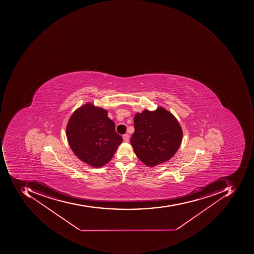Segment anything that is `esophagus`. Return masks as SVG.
<instances>
[{
    "label": "esophagus",
    "instance_id": "esophagus-1",
    "mask_svg": "<svg viewBox=\"0 0 254 254\" xmlns=\"http://www.w3.org/2000/svg\"><path fill=\"white\" fill-rule=\"evenodd\" d=\"M123 139H124V141H125V142H126V143H128V142H129V135H128V134L124 135Z\"/></svg>",
    "mask_w": 254,
    "mask_h": 254
}]
</instances>
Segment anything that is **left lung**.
I'll return each instance as SVG.
<instances>
[{"mask_svg": "<svg viewBox=\"0 0 254 254\" xmlns=\"http://www.w3.org/2000/svg\"><path fill=\"white\" fill-rule=\"evenodd\" d=\"M130 143L138 159L147 166L171 159L181 145L183 129L176 118L163 108L135 115Z\"/></svg>", "mask_w": 254, "mask_h": 254, "instance_id": "1", "label": "left lung"}]
</instances>
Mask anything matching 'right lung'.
I'll return each instance as SVG.
<instances>
[{
    "label": "right lung",
    "mask_w": 254,
    "mask_h": 254,
    "mask_svg": "<svg viewBox=\"0 0 254 254\" xmlns=\"http://www.w3.org/2000/svg\"><path fill=\"white\" fill-rule=\"evenodd\" d=\"M68 143L73 153L84 163L101 167L109 162L123 138L115 130L108 111L91 103L73 113L66 127Z\"/></svg>",
    "instance_id": "right-lung-1"
}]
</instances>
